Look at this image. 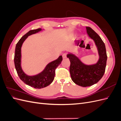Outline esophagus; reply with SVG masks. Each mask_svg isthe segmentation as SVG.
<instances>
[{
  "instance_id": "34e87169",
  "label": "esophagus",
  "mask_w": 121,
  "mask_h": 121,
  "mask_svg": "<svg viewBox=\"0 0 121 121\" xmlns=\"http://www.w3.org/2000/svg\"><path fill=\"white\" fill-rule=\"evenodd\" d=\"M62 56H63V58H65L67 57V54L66 53H64Z\"/></svg>"
}]
</instances>
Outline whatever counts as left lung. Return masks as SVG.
Listing matches in <instances>:
<instances>
[{"mask_svg":"<svg viewBox=\"0 0 121 121\" xmlns=\"http://www.w3.org/2000/svg\"><path fill=\"white\" fill-rule=\"evenodd\" d=\"M86 28L88 35L93 40L97 47L99 55L98 61L93 65H87L75 55L71 53L67 54L71 63L69 73L72 81L82 87L90 86L99 81L104 74L107 60L105 46L101 38L90 27Z\"/></svg>","mask_w":121,"mask_h":121,"instance_id":"1","label":"left lung"}]
</instances>
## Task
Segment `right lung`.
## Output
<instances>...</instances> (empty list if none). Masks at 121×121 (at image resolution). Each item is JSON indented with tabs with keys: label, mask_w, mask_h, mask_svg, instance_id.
I'll use <instances>...</instances> for the list:
<instances>
[{
	"label": "right lung",
	"mask_w": 121,
	"mask_h": 121,
	"mask_svg": "<svg viewBox=\"0 0 121 121\" xmlns=\"http://www.w3.org/2000/svg\"><path fill=\"white\" fill-rule=\"evenodd\" d=\"M41 28L29 31L22 37L16 44L14 53V63L17 74L22 81L27 85L35 88H44L52 82L55 76V71L63 60L60 56L57 60L47 64L44 70L39 74L34 76H28L23 72L21 67V47L25 40L29 36L41 31Z\"/></svg>",
	"instance_id": "1"
}]
</instances>
